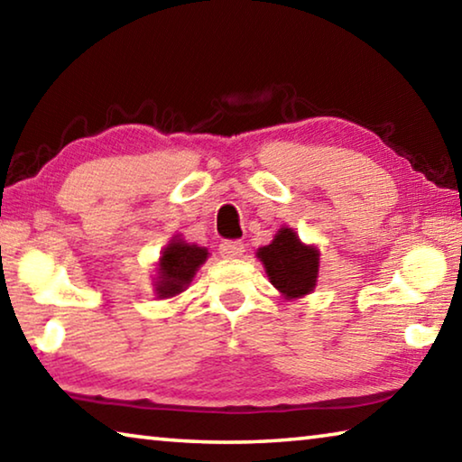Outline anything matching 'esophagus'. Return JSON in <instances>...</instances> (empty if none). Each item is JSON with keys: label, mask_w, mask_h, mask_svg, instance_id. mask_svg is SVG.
Instances as JSON below:
<instances>
[{"label": "esophagus", "mask_w": 462, "mask_h": 462, "mask_svg": "<svg viewBox=\"0 0 462 462\" xmlns=\"http://www.w3.org/2000/svg\"><path fill=\"white\" fill-rule=\"evenodd\" d=\"M220 254L224 259H238L245 254V245L240 240H226L220 245Z\"/></svg>", "instance_id": "obj_1"}]
</instances>
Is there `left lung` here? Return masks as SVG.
<instances>
[{
	"label": "left lung",
	"instance_id": "left-lung-1",
	"mask_svg": "<svg viewBox=\"0 0 462 462\" xmlns=\"http://www.w3.org/2000/svg\"><path fill=\"white\" fill-rule=\"evenodd\" d=\"M264 271L281 295L287 300L314 291L319 269V253L316 246H306L291 228H281L271 245L259 248Z\"/></svg>",
	"mask_w": 462,
	"mask_h": 462
}]
</instances>
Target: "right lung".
<instances>
[{"mask_svg": "<svg viewBox=\"0 0 462 462\" xmlns=\"http://www.w3.org/2000/svg\"><path fill=\"white\" fill-rule=\"evenodd\" d=\"M208 254V248L189 245L179 236L171 240L162 248L159 264H156V273H159L154 281L156 297L165 300V297H175L185 291L195 273L206 263Z\"/></svg>", "mask_w": 462, "mask_h": 462, "instance_id": "obj_1", "label": "right lung"}]
</instances>
